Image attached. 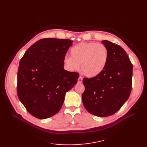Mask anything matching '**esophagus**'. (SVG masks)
Returning <instances> with one entry per match:
<instances>
[{"instance_id":"esophagus-1","label":"esophagus","mask_w":147,"mask_h":147,"mask_svg":"<svg viewBox=\"0 0 147 147\" xmlns=\"http://www.w3.org/2000/svg\"><path fill=\"white\" fill-rule=\"evenodd\" d=\"M82 81H83V78H82L81 76H80L79 79H78V83H82Z\"/></svg>"}]
</instances>
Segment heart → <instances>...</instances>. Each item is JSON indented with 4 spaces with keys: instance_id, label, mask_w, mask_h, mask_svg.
Here are the masks:
<instances>
[{
    "instance_id": "1",
    "label": "heart",
    "mask_w": 147,
    "mask_h": 147,
    "mask_svg": "<svg viewBox=\"0 0 147 147\" xmlns=\"http://www.w3.org/2000/svg\"><path fill=\"white\" fill-rule=\"evenodd\" d=\"M71 57H65L64 63L71 70L79 69L88 78H95L105 68L109 51L106 46L95 42L82 43L74 46L71 50Z\"/></svg>"
}]
</instances>
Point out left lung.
<instances>
[{
    "label": "left lung",
    "instance_id": "1",
    "mask_svg": "<svg viewBox=\"0 0 147 147\" xmlns=\"http://www.w3.org/2000/svg\"><path fill=\"white\" fill-rule=\"evenodd\" d=\"M109 51L104 70L95 78H84L82 101L86 110L98 117L116 113L128 99L132 90L133 65L120 46L104 40Z\"/></svg>",
    "mask_w": 147,
    "mask_h": 147
}]
</instances>
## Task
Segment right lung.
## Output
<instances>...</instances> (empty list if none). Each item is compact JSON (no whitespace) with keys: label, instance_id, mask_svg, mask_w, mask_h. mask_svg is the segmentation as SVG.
I'll use <instances>...</instances> for the list:
<instances>
[{"label":"right lung","instance_id":"1","mask_svg":"<svg viewBox=\"0 0 147 147\" xmlns=\"http://www.w3.org/2000/svg\"><path fill=\"white\" fill-rule=\"evenodd\" d=\"M72 43L69 39L42 38L31 46L20 60L18 96L28 112L37 119L56 114L66 92L78 82L79 74L64 68L65 54Z\"/></svg>","mask_w":147,"mask_h":147}]
</instances>
